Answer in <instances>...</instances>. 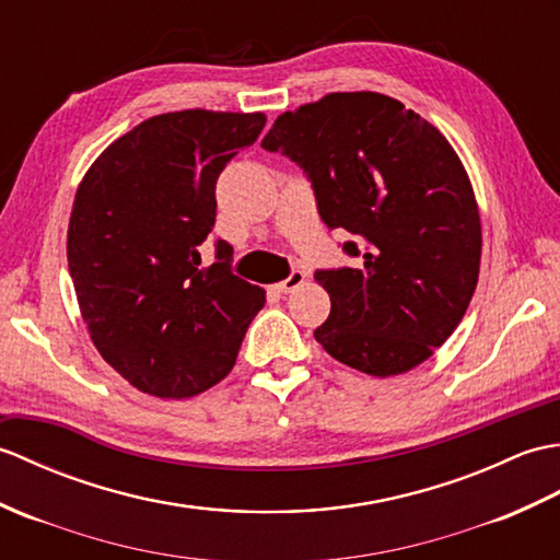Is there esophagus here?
I'll return each mask as SVG.
<instances>
[{
  "label": "esophagus",
  "mask_w": 560,
  "mask_h": 560,
  "mask_svg": "<svg viewBox=\"0 0 560 560\" xmlns=\"http://www.w3.org/2000/svg\"><path fill=\"white\" fill-rule=\"evenodd\" d=\"M304 282H306V272L292 270L288 278H284L282 282H278V290H280V292H294V290H300Z\"/></svg>",
  "instance_id": "esophagus-1"
}]
</instances>
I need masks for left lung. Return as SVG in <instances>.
Masks as SVG:
<instances>
[{"label":"left lung","instance_id":"left-lung-1","mask_svg":"<svg viewBox=\"0 0 560 560\" xmlns=\"http://www.w3.org/2000/svg\"><path fill=\"white\" fill-rule=\"evenodd\" d=\"M260 145L312 179L318 215L342 228L357 268L316 270L330 316L314 338L369 376L419 366L477 290L481 220L448 139L395 97L330 93L284 112Z\"/></svg>","mask_w":560,"mask_h":560}]
</instances>
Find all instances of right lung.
Returning <instances> with one entry per match:
<instances>
[{"instance_id": "obj_1", "label": "right lung", "mask_w": 560, "mask_h": 560, "mask_svg": "<svg viewBox=\"0 0 560 560\" xmlns=\"http://www.w3.org/2000/svg\"><path fill=\"white\" fill-rule=\"evenodd\" d=\"M266 127L264 112L182 109L109 143L73 198L67 258L81 316L105 362L155 397H194L225 378L266 292L215 264V182Z\"/></svg>"}]
</instances>
